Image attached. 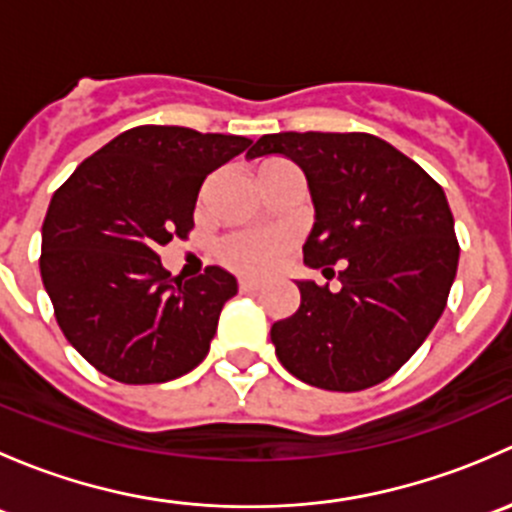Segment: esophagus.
<instances>
[{
    "label": "esophagus",
    "mask_w": 512,
    "mask_h": 512,
    "mask_svg": "<svg viewBox=\"0 0 512 512\" xmlns=\"http://www.w3.org/2000/svg\"><path fill=\"white\" fill-rule=\"evenodd\" d=\"M237 287H240V292L250 294V292H257V289H260L262 285H260V282H255V280H240V282H237Z\"/></svg>",
    "instance_id": "34e87169"
}]
</instances>
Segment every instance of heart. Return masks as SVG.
Segmentation results:
<instances>
[{"label":"heart","instance_id":"1","mask_svg":"<svg viewBox=\"0 0 512 512\" xmlns=\"http://www.w3.org/2000/svg\"><path fill=\"white\" fill-rule=\"evenodd\" d=\"M272 163H280V158L265 160L260 168ZM289 245H292V237L285 230L235 232L218 245V260L240 275L262 277L280 265Z\"/></svg>","mask_w":512,"mask_h":512}]
</instances>
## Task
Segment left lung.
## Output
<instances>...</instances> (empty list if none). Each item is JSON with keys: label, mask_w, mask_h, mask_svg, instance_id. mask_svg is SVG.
<instances>
[{"label": "left lung", "mask_w": 512, "mask_h": 512, "mask_svg": "<svg viewBox=\"0 0 512 512\" xmlns=\"http://www.w3.org/2000/svg\"><path fill=\"white\" fill-rule=\"evenodd\" d=\"M270 153L294 160L312 193L304 262L332 275L344 267L339 292L297 282L299 309L272 324L277 359L317 389L381 384L446 309L461 247L443 188L371 133H270L247 158Z\"/></svg>", "instance_id": "8db88e82"}]
</instances>
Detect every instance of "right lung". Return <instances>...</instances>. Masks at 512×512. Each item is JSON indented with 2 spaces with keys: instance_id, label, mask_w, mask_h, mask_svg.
Instances as JSON below:
<instances>
[{
  "instance_id": "right-lung-1",
  "label": "right lung",
  "mask_w": 512,
  "mask_h": 512,
  "mask_svg": "<svg viewBox=\"0 0 512 512\" xmlns=\"http://www.w3.org/2000/svg\"><path fill=\"white\" fill-rule=\"evenodd\" d=\"M250 138L136 126L89 156L51 198L39 270L61 332L121 384L178 379L210 352L237 282L223 267L173 277L158 247L193 230L200 185Z\"/></svg>"
}]
</instances>
